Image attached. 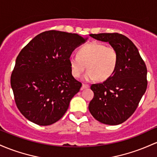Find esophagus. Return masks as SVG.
Returning <instances> with one entry per match:
<instances>
[{"mask_svg":"<svg viewBox=\"0 0 157 157\" xmlns=\"http://www.w3.org/2000/svg\"><path fill=\"white\" fill-rule=\"evenodd\" d=\"M89 86L87 85V84H84L82 83V87H81V89H87V88H89Z\"/></svg>","mask_w":157,"mask_h":157,"instance_id":"obj_1","label":"esophagus"}]
</instances>
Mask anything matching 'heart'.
<instances>
[{
    "label": "heart",
    "instance_id": "1",
    "mask_svg": "<svg viewBox=\"0 0 157 157\" xmlns=\"http://www.w3.org/2000/svg\"><path fill=\"white\" fill-rule=\"evenodd\" d=\"M118 58V51L113 46L98 42L87 43L78 50L77 54L70 57L71 72L76 78L80 77L87 65L89 70L83 76L84 80L89 81L97 78L104 81L114 75Z\"/></svg>",
    "mask_w": 157,
    "mask_h": 157
}]
</instances>
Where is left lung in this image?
Masks as SVG:
<instances>
[{
  "mask_svg": "<svg viewBox=\"0 0 157 157\" xmlns=\"http://www.w3.org/2000/svg\"><path fill=\"white\" fill-rule=\"evenodd\" d=\"M97 40L109 42L118 52L116 71L102 83L92 84L94 98L89 109L105 124L123 123L133 114L147 86V68L135 44L122 34H90Z\"/></svg>",
  "mask_w": 157,
  "mask_h": 157,
  "instance_id": "left-lung-1",
  "label": "left lung"
}]
</instances>
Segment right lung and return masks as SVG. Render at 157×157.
<instances>
[{"mask_svg": "<svg viewBox=\"0 0 157 157\" xmlns=\"http://www.w3.org/2000/svg\"><path fill=\"white\" fill-rule=\"evenodd\" d=\"M86 39L77 33L48 30L20 51L10 83L15 104L27 119L47 126L66 113L82 86L71 75L70 56Z\"/></svg>", "mask_w": 157, "mask_h": 157, "instance_id": "1", "label": "right lung"}]
</instances>
